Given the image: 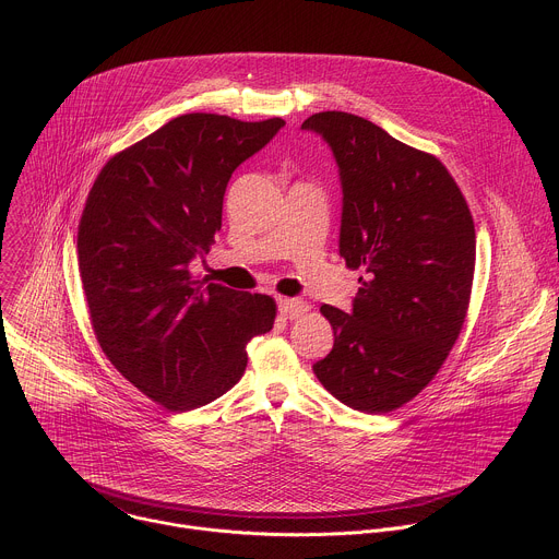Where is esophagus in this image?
Wrapping results in <instances>:
<instances>
[{"mask_svg": "<svg viewBox=\"0 0 559 559\" xmlns=\"http://www.w3.org/2000/svg\"><path fill=\"white\" fill-rule=\"evenodd\" d=\"M276 302H278V311L285 313L287 318H296V316H300V313H305L309 309V305L302 302L300 298H283V296H278Z\"/></svg>", "mask_w": 559, "mask_h": 559, "instance_id": "34e87169", "label": "esophagus"}]
</instances>
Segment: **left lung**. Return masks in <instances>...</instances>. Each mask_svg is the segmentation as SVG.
Listing matches in <instances>:
<instances>
[{
	"label": "left lung",
	"instance_id": "1",
	"mask_svg": "<svg viewBox=\"0 0 559 559\" xmlns=\"http://www.w3.org/2000/svg\"><path fill=\"white\" fill-rule=\"evenodd\" d=\"M321 136L338 166V252L362 270L352 311L323 305L332 352L316 378L352 409L386 414L438 373L462 330L475 229L468 205L436 156L349 112L300 126Z\"/></svg>",
	"mask_w": 559,
	"mask_h": 559
}]
</instances>
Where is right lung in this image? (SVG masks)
Returning a JSON list of instances; mask_svg holds the SVG:
<instances>
[{
    "label": "right lung",
    "instance_id": "1",
    "mask_svg": "<svg viewBox=\"0 0 559 559\" xmlns=\"http://www.w3.org/2000/svg\"><path fill=\"white\" fill-rule=\"evenodd\" d=\"M285 126L181 115L119 152L79 223V274L97 341L117 371L170 412L207 405L241 380L248 343L272 330L265 294L194 281L221 229L231 173Z\"/></svg>",
    "mask_w": 559,
    "mask_h": 559
}]
</instances>
